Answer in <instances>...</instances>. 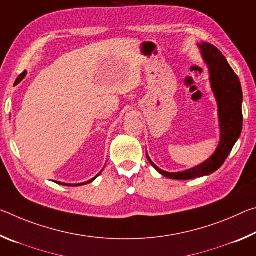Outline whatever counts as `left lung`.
I'll use <instances>...</instances> for the list:
<instances>
[{
	"mask_svg": "<svg viewBox=\"0 0 256 256\" xmlns=\"http://www.w3.org/2000/svg\"><path fill=\"white\" fill-rule=\"evenodd\" d=\"M198 47L202 52L203 58L209 66L211 86L218 102L222 138H220L218 148L211 158L200 166L182 172L162 170L151 162L146 154V158L156 170L162 175L172 180H190L209 175L218 170L227 159L228 154H230L234 144L240 136L242 128V92L240 79L228 64L222 52L216 46L203 42V44H198Z\"/></svg>",
	"mask_w": 256,
	"mask_h": 256,
	"instance_id": "8db88e82",
	"label": "left lung"
}]
</instances>
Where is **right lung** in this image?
<instances>
[{
	"instance_id": "add662e5",
	"label": "right lung",
	"mask_w": 256,
	"mask_h": 256,
	"mask_svg": "<svg viewBox=\"0 0 256 256\" xmlns=\"http://www.w3.org/2000/svg\"><path fill=\"white\" fill-rule=\"evenodd\" d=\"M24 76H26V71L24 72V73H21V74L18 76V79H16V82H20L21 80L24 79ZM100 175V172H99V174L97 175V176H99ZM97 176L94 177V178H92V180H88V182H86V183H81V184H76V185H68V184H63V183H58V182H56V183H58V184H60V185H68V186H79V185H84V184H88V183H92V182L94 180H96L97 178Z\"/></svg>"
}]
</instances>
